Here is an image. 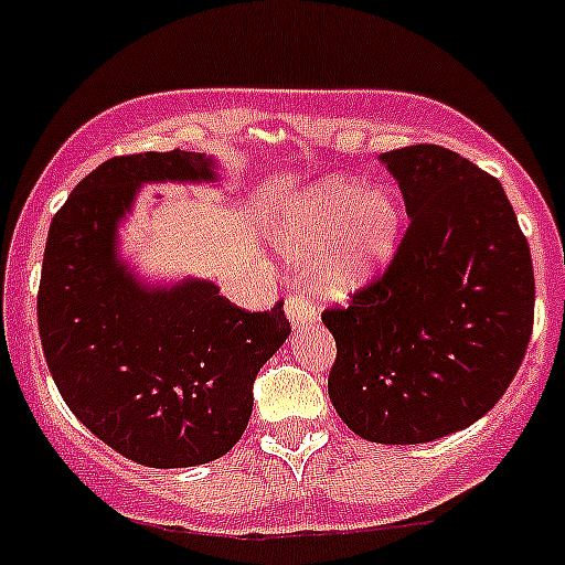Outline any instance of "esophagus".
<instances>
[{
    "mask_svg": "<svg viewBox=\"0 0 565 565\" xmlns=\"http://www.w3.org/2000/svg\"><path fill=\"white\" fill-rule=\"evenodd\" d=\"M287 313H289V319H292L295 327L316 324V319H319V308H316L313 302L308 300V297L302 295V292L289 295V300H287Z\"/></svg>",
    "mask_w": 565,
    "mask_h": 565,
    "instance_id": "esophagus-1",
    "label": "esophagus"
}]
</instances>
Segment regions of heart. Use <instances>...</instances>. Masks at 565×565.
Instances as JSON below:
<instances>
[{
  "instance_id": "1",
  "label": "heart",
  "mask_w": 565,
  "mask_h": 565,
  "mask_svg": "<svg viewBox=\"0 0 565 565\" xmlns=\"http://www.w3.org/2000/svg\"><path fill=\"white\" fill-rule=\"evenodd\" d=\"M402 231L399 203L388 190H364L345 177L313 184L284 206L276 238L284 254L313 252L316 287L345 297L388 263Z\"/></svg>"
}]
</instances>
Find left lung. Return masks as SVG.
<instances>
[{
  "mask_svg": "<svg viewBox=\"0 0 565 565\" xmlns=\"http://www.w3.org/2000/svg\"><path fill=\"white\" fill-rule=\"evenodd\" d=\"M411 222L388 265L324 308L330 399L370 443L472 426L510 388L534 332V265L501 182L437 145L383 154Z\"/></svg>",
  "mask_w": 565,
  "mask_h": 565,
  "instance_id": "left-lung-1",
  "label": "left lung"
}]
</instances>
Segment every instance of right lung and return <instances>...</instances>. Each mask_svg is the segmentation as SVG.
<instances>
[{
    "mask_svg": "<svg viewBox=\"0 0 565 565\" xmlns=\"http://www.w3.org/2000/svg\"><path fill=\"white\" fill-rule=\"evenodd\" d=\"M212 166L182 150L109 158L55 212L42 259L36 321L55 386L102 443L154 469L225 456L289 334L284 300L246 311L209 281L147 292L115 259L139 184L214 179Z\"/></svg>",
    "mask_w": 565,
    "mask_h": 565,
    "instance_id": "obj_1",
    "label": "right lung"
}]
</instances>
